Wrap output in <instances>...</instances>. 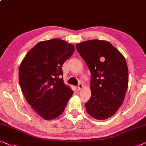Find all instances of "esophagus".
Listing matches in <instances>:
<instances>
[{
    "mask_svg": "<svg viewBox=\"0 0 146 146\" xmlns=\"http://www.w3.org/2000/svg\"><path fill=\"white\" fill-rule=\"evenodd\" d=\"M83 87H84L83 84H81V83H80V84H78V86H77V90H81V89H82V88H83Z\"/></svg>",
    "mask_w": 146,
    "mask_h": 146,
    "instance_id": "34e87169",
    "label": "esophagus"
}]
</instances>
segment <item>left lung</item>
<instances>
[{
	"label": "left lung",
	"mask_w": 146,
	"mask_h": 146,
	"mask_svg": "<svg viewBox=\"0 0 146 146\" xmlns=\"http://www.w3.org/2000/svg\"><path fill=\"white\" fill-rule=\"evenodd\" d=\"M91 73L92 95L85 104L88 113L98 120L115 114L125 99L129 71L125 57L110 42L94 39L76 44Z\"/></svg>",
	"instance_id": "left-lung-1"
}]
</instances>
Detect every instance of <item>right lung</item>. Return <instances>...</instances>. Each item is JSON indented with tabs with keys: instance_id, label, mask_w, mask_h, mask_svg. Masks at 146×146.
Segmentation results:
<instances>
[{
	"instance_id": "add662e5",
	"label": "right lung",
	"mask_w": 146,
	"mask_h": 146,
	"mask_svg": "<svg viewBox=\"0 0 146 146\" xmlns=\"http://www.w3.org/2000/svg\"><path fill=\"white\" fill-rule=\"evenodd\" d=\"M75 46L58 38L41 41L27 52L19 69V82L26 100L46 120L64 112L73 91L64 84L62 66Z\"/></svg>"
}]
</instances>
